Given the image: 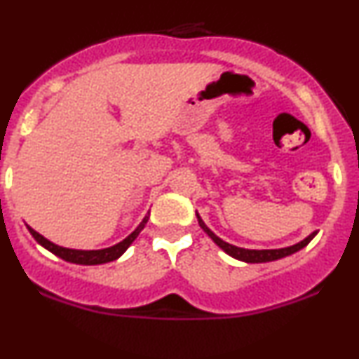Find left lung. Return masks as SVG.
Returning <instances> with one entry per match:
<instances>
[{"label": "left lung", "mask_w": 359, "mask_h": 359, "mask_svg": "<svg viewBox=\"0 0 359 359\" xmlns=\"http://www.w3.org/2000/svg\"><path fill=\"white\" fill-rule=\"evenodd\" d=\"M197 215V221H198V226L204 229V232L207 236L210 237V239L214 241L215 244L221 248L224 252L229 254L231 257L237 259V261H243V262H250V264H259V262H271V261H278V259H283V257H287L291 256V254L297 252V250H301L303 248H306L311 241L314 239V236L318 234V232H311V234L306 237V239L301 241V243H297L294 245H289V248H280V249H244V248H237V245H232L226 243V241H222L221 237H217L214 234L212 231H210L209 227L205 226V222L202 221L201 215Z\"/></svg>", "instance_id": "8db88e82"}]
</instances>
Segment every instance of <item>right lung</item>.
<instances>
[{
  "label": "right lung",
  "mask_w": 359,
  "mask_h": 359,
  "mask_svg": "<svg viewBox=\"0 0 359 359\" xmlns=\"http://www.w3.org/2000/svg\"><path fill=\"white\" fill-rule=\"evenodd\" d=\"M149 215H150V212L147 214L144 219H142V222L138 224L135 231H133L130 236L125 237L123 241H120L118 244L110 245V248H105V249H97V250L62 248V245H56V244L51 243V241L46 239V237L38 234L34 229H32L29 226H27V227H28L29 234L34 237V241H36L38 244L43 245L45 249H48L51 254H55V256L62 257L63 261L73 262V264H81V266H97V264H105V262L115 261V259H118L120 256H122L125 250L130 248V244L133 243V241L137 239V236L140 234L142 229L145 227L147 221H149Z\"/></svg>",
  "instance_id": "right-lung-1"
}]
</instances>
